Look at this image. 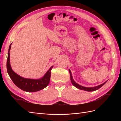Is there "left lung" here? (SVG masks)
I'll return each instance as SVG.
<instances>
[{"label": "left lung", "mask_w": 121, "mask_h": 121, "mask_svg": "<svg viewBox=\"0 0 121 121\" xmlns=\"http://www.w3.org/2000/svg\"><path fill=\"white\" fill-rule=\"evenodd\" d=\"M69 73H70V78H71V83H72V84L73 85L75 86L76 88H78L79 89H81V90H83V91H96V90L99 89L100 87H101L102 86L104 85V84H106L107 83L106 81V82H104V83L102 84L101 85H98L97 86H95V87H84V86H82L81 85H79V84H78V83H76V82L74 81V79L72 78V73H71V71H70V69L69 70Z\"/></svg>", "instance_id": "8db88e82"}]
</instances>
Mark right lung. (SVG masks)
<instances>
[{"instance_id":"obj_1","label":"right lung","mask_w":121,"mask_h":121,"mask_svg":"<svg viewBox=\"0 0 121 121\" xmlns=\"http://www.w3.org/2000/svg\"><path fill=\"white\" fill-rule=\"evenodd\" d=\"M11 43L10 44L9 50L8 52V58L7 61V70L10 78L14 84L19 88L27 92H36L40 91L48 86L49 83L51 70L53 66L49 69L43 78L40 79H30L25 78L20 76L12 70L10 62V50Z\"/></svg>"}]
</instances>
